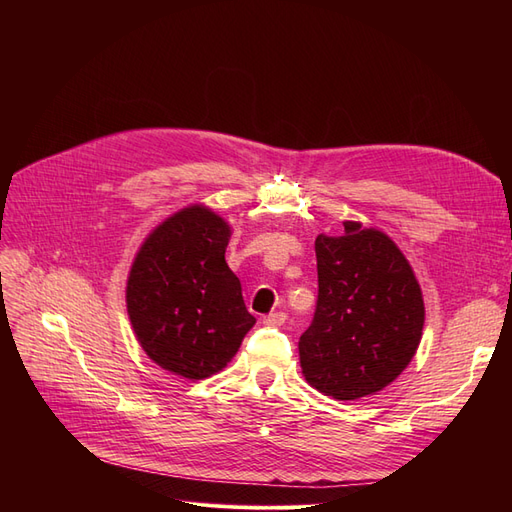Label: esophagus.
<instances>
[{
    "mask_svg": "<svg viewBox=\"0 0 512 512\" xmlns=\"http://www.w3.org/2000/svg\"><path fill=\"white\" fill-rule=\"evenodd\" d=\"M262 322H265L267 327H282V324L286 322V314L284 312H273V314L262 318Z\"/></svg>",
    "mask_w": 512,
    "mask_h": 512,
    "instance_id": "obj_1",
    "label": "esophagus"
}]
</instances>
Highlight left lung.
<instances>
[{
  "mask_svg": "<svg viewBox=\"0 0 512 512\" xmlns=\"http://www.w3.org/2000/svg\"><path fill=\"white\" fill-rule=\"evenodd\" d=\"M316 260V314L299 339L303 376L337 401L376 395L421 344V286L397 243L361 222H344L342 237L318 235Z\"/></svg>",
  "mask_w": 512,
  "mask_h": 512,
  "instance_id": "1",
  "label": "left lung"
}]
</instances>
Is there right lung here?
Here are the masks:
<instances>
[{"instance_id": "right-lung-1", "label": "right lung", "mask_w": 512, "mask_h": 512, "mask_svg": "<svg viewBox=\"0 0 512 512\" xmlns=\"http://www.w3.org/2000/svg\"><path fill=\"white\" fill-rule=\"evenodd\" d=\"M230 224L205 205L183 207L153 228L128 273L132 331L170 374L203 380L237 354L256 318L226 265Z\"/></svg>"}]
</instances>
